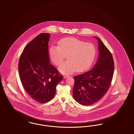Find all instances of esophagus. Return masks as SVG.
Here are the masks:
<instances>
[{
  "mask_svg": "<svg viewBox=\"0 0 134 134\" xmlns=\"http://www.w3.org/2000/svg\"><path fill=\"white\" fill-rule=\"evenodd\" d=\"M69 77V75H65L64 76V78L65 79V78H67V77Z\"/></svg>",
  "mask_w": 134,
  "mask_h": 134,
  "instance_id": "obj_1",
  "label": "esophagus"
}]
</instances>
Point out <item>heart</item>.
I'll list each match as a JSON object with an SVG mask.
<instances>
[{
	"instance_id": "1",
	"label": "heart",
	"mask_w": 134,
	"mask_h": 134,
	"mask_svg": "<svg viewBox=\"0 0 134 134\" xmlns=\"http://www.w3.org/2000/svg\"><path fill=\"white\" fill-rule=\"evenodd\" d=\"M58 46H52L49 49V57L53 63L59 65L65 59L67 60L59 66V71L63 74H70L75 70L82 72L92 63L96 53L95 45L85 43L75 38L62 39Z\"/></svg>"
}]
</instances>
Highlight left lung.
Segmentation results:
<instances>
[{
  "label": "left lung",
  "instance_id": "obj_1",
  "mask_svg": "<svg viewBox=\"0 0 134 134\" xmlns=\"http://www.w3.org/2000/svg\"><path fill=\"white\" fill-rule=\"evenodd\" d=\"M99 55L93 68L87 72L75 76L73 95L83 105H90L101 100L110 88L114 75V59L110 51L97 37Z\"/></svg>",
  "mask_w": 134,
  "mask_h": 134
}]
</instances>
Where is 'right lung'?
Here are the masks:
<instances>
[{"label":"right lung","mask_w":134,"mask_h":134,"mask_svg":"<svg viewBox=\"0 0 134 134\" xmlns=\"http://www.w3.org/2000/svg\"><path fill=\"white\" fill-rule=\"evenodd\" d=\"M50 34L41 33L25 46L19 62L20 81L34 101L47 103L54 97L57 85L63 76L49 64L48 44Z\"/></svg>","instance_id":"right-lung-1"}]
</instances>
